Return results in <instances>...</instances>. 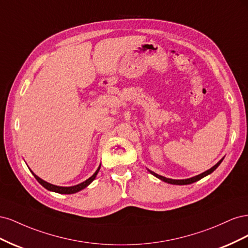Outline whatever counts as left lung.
<instances>
[{
    "instance_id": "obj_1",
    "label": "left lung",
    "mask_w": 248,
    "mask_h": 248,
    "mask_svg": "<svg viewBox=\"0 0 248 248\" xmlns=\"http://www.w3.org/2000/svg\"><path fill=\"white\" fill-rule=\"evenodd\" d=\"M222 160H223V159H221L220 161L217 162L213 168H211V169L208 170H206V171H204V172H202V174H200V175H198V176H196V177L189 178V179H185V180H174V179H169V178H166V177H162V176H160V175H158V174H155L154 171H151V170H149V171L151 172L152 175H154L155 177L159 178L160 180H162V181L167 182V183L175 184V185H186V184H191V183H193V182L199 181L200 179L206 177V176H207V175H209V174H211V172H212V171H214V170L217 169V167L219 166V164L221 163V161H222Z\"/></svg>"
}]
</instances>
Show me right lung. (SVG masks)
<instances>
[{"instance_id": "add662e5", "label": "right lung", "mask_w": 248, "mask_h": 248, "mask_svg": "<svg viewBox=\"0 0 248 248\" xmlns=\"http://www.w3.org/2000/svg\"><path fill=\"white\" fill-rule=\"evenodd\" d=\"M99 170H100V166H99L98 169H97V170L94 172V175H93L92 177H90L88 180H86L85 182H82V183H80V184H78V185H76V186H71V187H62V186L52 185V184H50V183L46 182V181H44V180L40 179L38 176H36L33 171H32V174L34 175V177L36 178L37 181H38V182L44 187V188H46L47 190L55 191V192H58V193L70 194V193H76V192H78V191H79V190H81V189L86 188V187H87L90 183H91V182L93 181V180L96 178L97 174H98Z\"/></svg>"}]
</instances>
